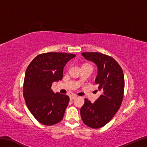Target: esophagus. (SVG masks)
<instances>
[{
	"mask_svg": "<svg viewBox=\"0 0 147 147\" xmlns=\"http://www.w3.org/2000/svg\"><path fill=\"white\" fill-rule=\"evenodd\" d=\"M76 97H77V95H71V96H70V100H72L76 98Z\"/></svg>",
	"mask_w": 147,
	"mask_h": 147,
	"instance_id": "obj_1",
	"label": "esophagus"
}]
</instances>
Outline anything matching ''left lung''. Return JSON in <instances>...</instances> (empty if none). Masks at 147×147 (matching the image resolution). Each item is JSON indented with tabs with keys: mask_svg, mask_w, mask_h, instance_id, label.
I'll return each instance as SVG.
<instances>
[{
	"mask_svg": "<svg viewBox=\"0 0 147 147\" xmlns=\"http://www.w3.org/2000/svg\"><path fill=\"white\" fill-rule=\"evenodd\" d=\"M82 54L97 66L95 82L102 94L94 103L85 98V104L80 109L81 117L86 126L98 129L107 124L121 107L124 90V74L119 64L110 56L99 52Z\"/></svg>",
	"mask_w": 147,
	"mask_h": 147,
	"instance_id": "left-lung-1",
	"label": "left lung"
}]
</instances>
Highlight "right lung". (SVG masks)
Instances as JSON below:
<instances>
[{
    "label": "right lung",
    "instance_id": "1",
    "mask_svg": "<svg viewBox=\"0 0 147 147\" xmlns=\"http://www.w3.org/2000/svg\"><path fill=\"white\" fill-rule=\"evenodd\" d=\"M75 54L61 52L42 54L28 66L23 85V96L31 113L40 123L51 126L64 117L69 97L51 89L52 83L62 80L67 62Z\"/></svg>",
    "mask_w": 147,
    "mask_h": 147
}]
</instances>
